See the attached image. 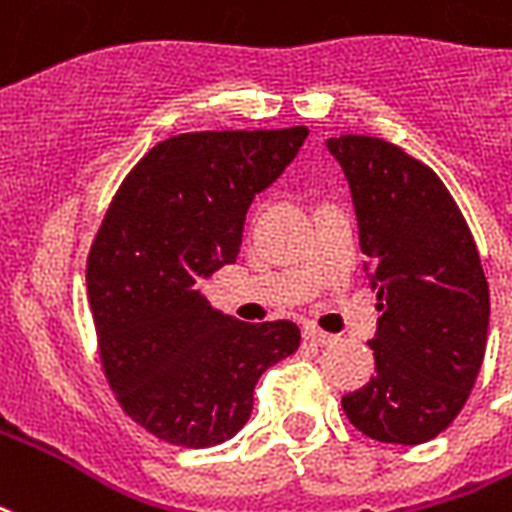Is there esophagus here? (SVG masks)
Here are the masks:
<instances>
[{"instance_id": "obj_1", "label": "esophagus", "mask_w": 512, "mask_h": 512, "mask_svg": "<svg viewBox=\"0 0 512 512\" xmlns=\"http://www.w3.org/2000/svg\"><path fill=\"white\" fill-rule=\"evenodd\" d=\"M304 339L309 344H314V347H328V344H333L331 333L320 331V328H306Z\"/></svg>"}]
</instances>
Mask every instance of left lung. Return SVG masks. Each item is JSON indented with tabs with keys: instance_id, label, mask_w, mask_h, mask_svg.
<instances>
[{
	"instance_id": "1",
	"label": "left lung",
	"mask_w": 512,
	"mask_h": 512,
	"mask_svg": "<svg viewBox=\"0 0 512 512\" xmlns=\"http://www.w3.org/2000/svg\"><path fill=\"white\" fill-rule=\"evenodd\" d=\"M325 146L350 184L382 312L369 342L377 374L342 396V410L377 442H429L467 404L486 352L488 282L478 246L429 165L369 135Z\"/></svg>"
}]
</instances>
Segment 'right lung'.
<instances>
[{
  "instance_id": "obj_1",
  "label": "right lung",
  "mask_w": 512,
  "mask_h": 512,
  "mask_svg": "<svg viewBox=\"0 0 512 512\" xmlns=\"http://www.w3.org/2000/svg\"><path fill=\"white\" fill-rule=\"evenodd\" d=\"M309 130L187 132L121 181L86 260L102 372L121 410L154 437L211 448L252 415L268 366L293 355L290 320L241 323L198 285L233 263L246 211Z\"/></svg>"
}]
</instances>
